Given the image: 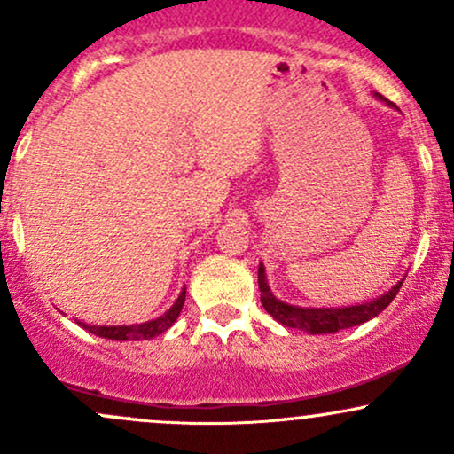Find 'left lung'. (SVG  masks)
I'll list each match as a JSON object with an SVG mask.
<instances>
[{
  "instance_id": "1",
  "label": "left lung",
  "mask_w": 454,
  "mask_h": 454,
  "mask_svg": "<svg viewBox=\"0 0 454 454\" xmlns=\"http://www.w3.org/2000/svg\"><path fill=\"white\" fill-rule=\"evenodd\" d=\"M378 100L390 104L387 98L380 96V93H373ZM393 106V104H390ZM401 284L403 281H397L388 293H384L378 299L367 301V303L358 305H348V307H299V305H288L284 301L275 299V294L270 293L267 284V273H264V267L260 264L258 267V288H260V301H262V307L267 309L275 320L281 322L288 328H299V331L309 333V335H322V333H337L341 328L358 326L363 322L372 320L378 314H382L384 309L390 305V301L395 299L399 293Z\"/></svg>"
}]
</instances>
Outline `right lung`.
I'll return each mask as SVG.
<instances>
[{
	"label": "right lung",
	"instance_id": "1",
	"mask_svg": "<svg viewBox=\"0 0 454 454\" xmlns=\"http://www.w3.org/2000/svg\"><path fill=\"white\" fill-rule=\"evenodd\" d=\"M185 303V288L181 290L179 299L175 301L173 307L168 311H164L155 320L143 322V325H119V326H91L85 322H78L85 331L93 333V335L104 337V340H114V341H140V340H151V337H158L164 331H168L175 325V320L179 317L181 309Z\"/></svg>",
	"mask_w": 454,
	"mask_h": 454
}]
</instances>
